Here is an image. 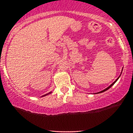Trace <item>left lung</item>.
<instances>
[{
	"label": "left lung",
	"mask_w": 133,
	"mask_h": 133,
	"mask_svg": "<svg viewBox=\"0 0 133 133\" xmlns=\"http://www.w3.org/2000/svg\"><path fill=\"white\" fill-rule=\"evenodd\" d=\"M122 71H123V70H122ZM121 73H122V72H121ZM121 75H120V76H121ZM120 76H119V77H118V78H117V79L115 80V82H113V83H112V84H110V86H109V87H107V88H106V89H104V90H101V91H100V92H97V93H98H98H101V92H104V91H106V90H108V89H110V87H112V85H113V84H115V83H116V82H117V80H118V78H119Z\"/></svg>",
	"instance_id": "obj_1"
}]
</instances>
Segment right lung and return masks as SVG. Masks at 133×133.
<instances>
[{"label":"right lung","instance_id":"right-lung-1","mask_svg":"<svg viewBox=\"0 0 133 133\" xmlns=\"http://www.w3.org/2000/svg\"><path fill=\"white\" fill-rule=\"evenodd\" d=\"M50 93H52V92H49V93H47V94H46V95H43V97H44V96H46V95H49V94H50Z\"/></svg>","mask_w":133,"mask_h":133}]
</instances>
